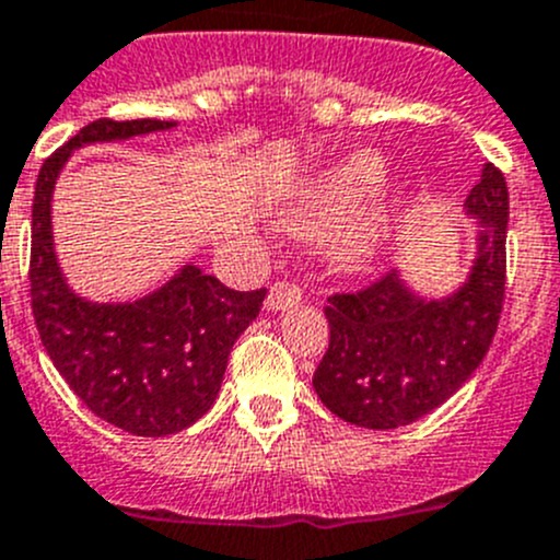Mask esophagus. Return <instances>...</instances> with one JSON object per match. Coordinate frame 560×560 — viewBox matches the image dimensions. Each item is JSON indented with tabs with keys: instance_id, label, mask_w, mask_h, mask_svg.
Listing matches in <instances>:
<instances>
[{
	"instance_id": "obj_1",
	"label": "esophagus",
	"mask_w": 560,
	"mask_h": 560,
	"mask_svg": "<svg viewBox=\"0 0 560 560\" xmlns=\"http://www.w3.org/2000/svg\"><path fill=\"white\" fill-rule=\"evenodd\" d=\"M296 304H302V291H299L296 285H291V282H275V285L269 288L264 307L278 313V310L296 307Z\"/></svg>"
}]
</instances>
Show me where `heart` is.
<instances>
[{"mask_svg":"<svg viewBox=\"0 0 560 560\" xmlns=\"http://www.w3.org/2000/svg\"><path fill=\"white\" fill-rule=\"evenodd\" d=\"M389 158L373 149L340 154L296 187L282 225L296 236L337 231L329 264L342 275L370 272L389 253L413 203L408 176H392Z\"/></svg>","mask_w":560,"mask_h":560,"instance_id":"1","label":"heart"}]
</instances>
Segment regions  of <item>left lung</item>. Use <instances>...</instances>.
Here are the masks:
<instances>
[{"label":"left lung","mask_w":560,"mask_h":560,"mask_svg":"<svg viewBox=\"0 0 560 560\" xmlns=\"http://www.w3.org/2000/svg\"><path fill=\"white\" fill-rule=\"evenodd\" d=\"M463 209L474 223V258L450 293H419L395 269L326 304L329 348L313 386L342 422L368 430L417 422L444 406L485 359L506 282L509 192L495 165H481Z\"/></svg>","instance_id":"left-lung-1"}]
</instances>
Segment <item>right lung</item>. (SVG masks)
Masks as SVG:
<instances>
[{
    "instance_id": "add662e5",
    "label": "right lung",
    "mask_w": 560,
    "mask_h": 560,
    "mask_svg": "<svg viewBox=\"0 0 560 560\" xmlns=\"http://www.w3.org/2000/svg\"><path fill=\"white\" fill-rule=\"evenodd\" d=\"M174 127L160 119L92 121L43 163L32 207L30 282L43 346L92 413L143 439L179 433L214 406L231 348L256 320L267 288L231 291L196 264H182L130 302L81 296L54 245V190L79 149Z\"/></svg>"
}]
</instances>
